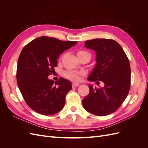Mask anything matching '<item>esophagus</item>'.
<instances>
[{"instance_id":"obj_1","label":"esophagus","mask_w":148,"mask_h":148,"mask_svg":"<svg viewBox=\"0 0 148 148\" xmlns=\"http://www.w3.org/2000/svg\"><path fill=\"white\" fill-rule=\"evenodd\" d=\"M78 86H79V84L78 83H72V87H73V88H75V87Z\"/></svg>"}]
</instances>
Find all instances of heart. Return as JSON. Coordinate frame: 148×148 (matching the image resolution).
Returning a JSON list of instances; mask_svg holds the SVG:
<instances>
[{
	"label": "heart",
	"mask_w": 148,
	"mask_h": 148,
	"mask_svg": "<svg viewBox=\"0 0 148 148\" xmlns=\"http://www.w3.org/2000/svg\"><path fill=\"white\" fill-rule=\"evenodd\" d=\"M77 55L78 56H84V55H88L89 56H91L90 53L89 52L84 51H79L77 52ZM83 73L82 71H65L64 73L65 77L68 78L71 81L73 82H78L79 80V77L81 75H83Z\"/></svg>",
	"instance_id": "1"
}]
</instances>
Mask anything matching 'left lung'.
I'll list each match as a JSON object with an SVG mask.
<instances>
[{
    "mask_svg": "<svg viewBox=\"0 0 148 148\" xmlns=\"http://www.w3.org/2000/svg\"><path fill=\"white\" fill-rule=\"evenodd\" d=\"M84 44L85 47L96 53V64L88 80L101 81L104 86L97 89L89 84V93L83 99V107L97 116L109 115L119 108L128 96L131 78L129 60L114 40L94 39Z\"/></svg>",
    "mask_w": 148,
    "mask_h": 148,
    "instance_id": "1",
    "label": "left lung"
}]
</instances>
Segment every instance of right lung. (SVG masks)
<instances>
[{
  "label": "right lung",
  "instance_id": "1",
  "mask_svg": "<svg viewBox=\"0 0 148 148\" xmlns=\"http://www.w3.org/2000/svg\"><path fill=\"white\" fill-rule=\"evenodd\" d=\"M77 43L41 36L25 46L18 59L16 79L28 106L36 112L51 115L64 108L66 94L71 89L68 79H49L62 52Z\"/></svg>",
  "mask_w": 148,
  "mask_h": 148
}]
</instances>
